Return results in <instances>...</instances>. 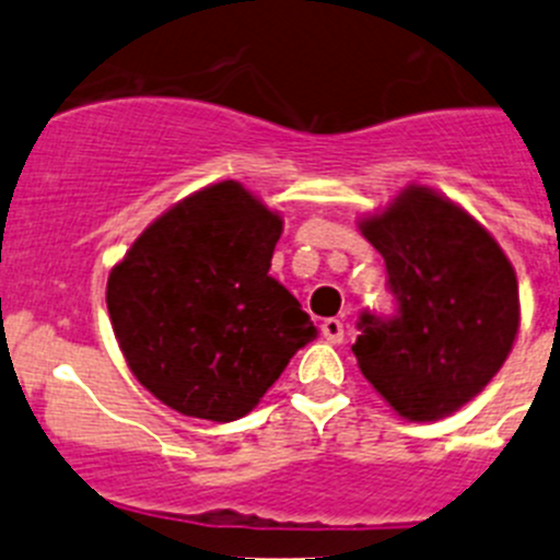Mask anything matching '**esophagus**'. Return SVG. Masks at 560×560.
<instances>
[{
	"label": "esophagus",
	"instance_id": "esophagus-1",
	"mask_svg": "<svg viewBox=\"0 0 560 560\" xmlns=\"http://www.w3.org/2000/svg\"><path fill=\"white\" fill-rule=\"evenodd\" d=\"M319 327H322V336H325L330 343L343 341V322L341 319H325Z\"/></svg>",
	"mask_w": 560,
	"mask_h": 560
}]
</instances>
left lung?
<instances>
[{"instance_id":"8db88e82","label":"left lung","mask_w":560,"mask_h":560,"mask_svg":"<svg viewBox=\"0 0 560 560\" xmlns=\"http://www.w3.org/2000/svg\"><path fill=\"white\" fill-rule=\"evenodd\" d=\"M360 233L385 257L398 301L387 319L360 316V371L404 420H442L482 393L512 352L515 268L471 213L428 186H406Z\"/></svg>"}]
</instances>
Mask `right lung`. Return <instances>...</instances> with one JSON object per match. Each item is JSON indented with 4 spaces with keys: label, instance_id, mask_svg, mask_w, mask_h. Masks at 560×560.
Masks as SVG:
<instances>
[{
    "label": "right lung",
    "instance_id": "right-lung-1",
    "mask_svg": "<svg viewBox=\"0 0 560 560\" xmlns=\"http://www.w3.org/2000/svg\"><path fill=\"white\" fill-rule=\"evenodd\" d=\"M281 224L238 180H219L175 202L113 265V332L162 404L238 420L316 338L295 295L268 276Z\"/></svg>",
    "mask_w": 560,
    "mask_h": 560
}]
</instances>
